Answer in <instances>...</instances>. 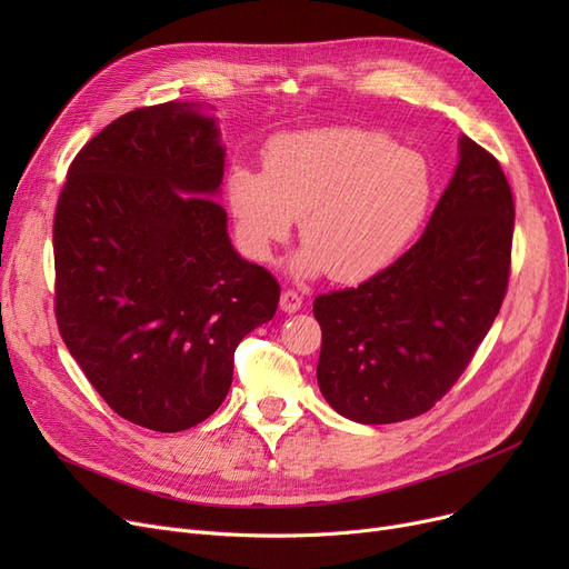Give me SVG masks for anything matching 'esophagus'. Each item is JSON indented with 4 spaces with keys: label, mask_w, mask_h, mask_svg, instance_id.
Masks as SVG:
<instances>
[{
    "label": "esophagus",
    "mask_w": 569,
    "mask_h": 569,
    "mask_svg": "<svg viewBox=\"0 0 569 569\" xmlns=\"http://www.w3.org/2000/svg\"><path fill=\"white\" fill-rule=\"evenodd\" d=\"M279 305H281V311H283V313H295V311L302 309V297L297 295L295 290H283Z\"/></svg>",
    "instance_id": "1"
}]
</instances>
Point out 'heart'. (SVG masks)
<instances>
[{"mask_svg":"<svg viewBox=\"0 0 569 569\" xmlns=\"http://www.w3.org/2000/svg\"><path fill=\"white\" fill-rule=\"evenodd\" d=\"M264 172L234 166L226 198L244 251L269 262L295 217L305 247L295 277L355 283L390 264L422 226L433 196L427 159L385 133L335 127L274 138Z\"/></svg>","mask_w":569,"mask_h":569,"instance_id":"b5f03b06","label":"heart"}]
</instances>
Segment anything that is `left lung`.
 <instances>
[{"label":"left lung","instance_id":"obj_1","mask_svg":"<svg viewBox=\"0 0 569 569\" xmlns=\"http://www.w3.org/2000/svg\"><path fill=\"white\" fill-rule=\"evenodd\" d=\"M515 200L500 163L459 138V163L422 237L357 288L318 295V387L360 425L433 408L493 325L510 279Z\"/></svg>","mask_w":569,"mask_h":569}]
</instances>
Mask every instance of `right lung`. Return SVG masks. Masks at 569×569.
Listing matches in <instances>:
<instances>
[{"label":"right lung","mask_w":569,"mask_h":569,"mask_svg":"<svg viewBox=\"0 0 569 569\" xmlns=\"http://www.w3.org/2000/svg\"><path fill=\"white\" fill-rule=\"evenodd\" d=\"M223 159L200 103L138 108L80 149L57 202L59 335L119 417L161 433L223 403L234 348L279 307L230 242Z\"/></svg>","instance_id":"right-lung-1"}]
</instances>
